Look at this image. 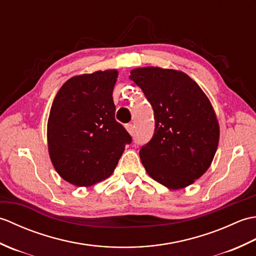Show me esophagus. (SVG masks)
<instances>
[{"mask_svg":"<svg viewBox=\"0 0 256 256\" xmlns=\"http://www.w3.org/2000/svg\"><path fill=\"white\" fill-rule=\"evenodd\" d=\"M125 128H126V130H128V132L131 134V135H133L134 134V125L132 124V123H128V124H126L125 125Z\"/></svg>","mask_w":256,"mask_h":256,"instance_id":"34e87169","label":"esophagus"}]
</instances>
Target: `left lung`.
<instances>
[{"mask_svg":"<svg viewBox=\"0 0 256 256\" xmlns=\"http://www.w3.org/2000/svg\"><path fill=\"white\" fill-rule=\"evenodd\" d=\"M130 79L154 111V134L140 150L146 172L170 189L189 186L208 170L218 148L219 124L209 99L177 70L138 68Z\"/></svg>","mask_w":256,"mask_h":256,"instance_id":"obj_1","label":"left lung"}]
</instances>
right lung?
Here are the masks:
<instances>
[{"label":"right lung","mask_w":256,"mask_h":256,"mask_svg":"<svg viewBox=\"0 0 256 256\" xmlns=\"http://www.w3.org/2000/svg\"><path fill=\"white\" fill-rule=\"evenodd\" d=\"M116 70L69 79L58 91L47 125L48 150L57 172L78 187L112 175L132 136L116 120Z\"/></svg>","instance_id":"obj_1"}]
</instances>
